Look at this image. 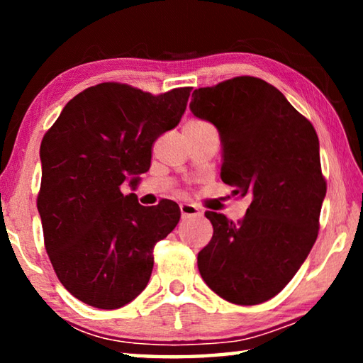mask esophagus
I'll use <instances>...</instances> for the list:
<instances>
[{"label": "esophagus", "mask_w": 363, "mask_h": 363, "mask_svg": "<svg viewBox=\"0 0 363 363\" xmlns=\"http://www.w3.org/2000/svg\"><path fill=\"white\" fill-rule=\"evenodd\" d=\"M181 216L182 219H187V218H194V216H200L201 211L199 206H195L192 203H181Z\"/></svg>", "instance_id": "esophagus-1"}]
</instances>
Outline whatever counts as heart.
Masks as SVG:
<instances>
[{"mask_svg":"<svg viewBox=\"0 0 363 363\" xmlns=\"http://www.w3.org/2000/svg\"><path fill=\"white\" fill-rule=\"evenodd\" d=\"M190 123H205V121H190Z\"/></svg>","mask_w":363,"mask_h":363,"instance_id":"b5f03b06","label":"heart"}]
</instances>
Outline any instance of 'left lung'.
<instances>
[{"label":"left lung","mask_w":363,"mask_h":363,"mask_svg":"<svg viewBox=\"0 0 363 363\" xmlns=\"http://www.w3.org/2000/svg\"><path fill=\"white\" fill-rule=\"evenodd\" d=\"M192 97V113L219 131L220 179L251 199L238 223L205 213L213 238L199 253L200 275L229 303L261 304L284 290L317 240L327 194L317 133L261 78L237 77Z\"/></svg>","instance_id":"1"}]
</instances>
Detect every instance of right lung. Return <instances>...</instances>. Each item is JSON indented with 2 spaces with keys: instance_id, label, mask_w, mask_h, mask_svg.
Returning a JSON list of instances; mask_svg holds the SVG:
<instances>
[{
  "instance_id": "obj_1",
  "label": "right lung",
  "mask_w": 363,
  "mask_h": 363,
  "mask_svg": "<svg viewBox=\"0 0 363 363\" xmlns=\"http://www.w3.org/2000/svg\"><path fill=\"white\" fill-rule=\"evenodd\" d=\"M192 88L150 93L101 83L67 104L43 138L38 213L57 279L77 299L118 309L139 296L153 269V247L179 223L171 200L139 205L138 186L152 144L177 126Z\"/></svg>"
}]
</instances>
